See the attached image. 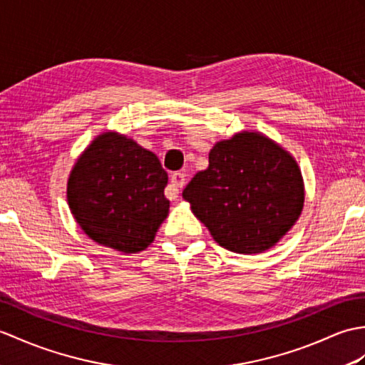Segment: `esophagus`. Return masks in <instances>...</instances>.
Segmentation results:
<instances>
[{"label":"esophagus","mask_w":365,"mask_h":365,"mask_svg":"<svg viewBox=\"0 0 365 365\" xmlns=\"http://www.w3.org/2000/svg\"><path fill=\"white\" fill-rule=\"evenodd\" d=\"M185 177H186V174H183V173H173L171 174V179H169V186L166 188V197L168 199H177L179 197V191H180V188H183V185H185Z\"/></svg>","instance_id":"34e87169"}]
</instances>
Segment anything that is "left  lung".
<instances>
[{"label":"left lung","mask_w":365,"mask_h":365,"mask_svg":"<svg viewBox=\"0 0 365 365\" xmlns=\"http://www.w3.org/2000/svg\"><path fill=\"white\" fill-rule=\"evenodd\" d=\"M183 199L221 247L252 255L283 238L304 202L295 158L261 132H238L217 141L208 168L183 190Z\"/></svg>","instance_id":"1"}]
</instances>
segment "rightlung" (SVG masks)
<instances>
[{"label": "right lung", "mask_w": 365, "mask_h": 365, "mask_svg": "<svg viewBox=\"0 0 365 365\" xmlns=\"http://www.w3.org/2000/svg\"><path fill=\"white\" fill-rule=\"evenodd\" d=\"M168 174L154 152L118 132L93 140L71 169L68 207L88 238L123 253L155 240L168 217Z\"/></svg>", "instance_id": "right-lung-1"}]
</instances>
